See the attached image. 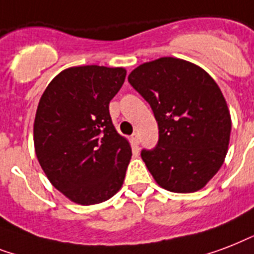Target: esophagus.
<instances>
[{
	"mask_svg": "<svg viewBox=\"0 0 254 254\" xmlns=\"http://www.w3.org/2000/svg\"><path fill=\"white\" fill-rule=\"evenodd\" d=\"M132 140H133V143H135V144H139V143H140V139H139V133H132Z\"/></svg>",
	"mask_w": 254,
	"mask_h": 254,
	"instance_id": "34e87169",
	"label": "esophagus"
}]
</instances>
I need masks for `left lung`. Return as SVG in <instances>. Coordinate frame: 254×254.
<instances>
[{
	"label": "left lung",
	"mask_w": 254,
	"mask_h": 254,
	"mask_svg": "<svg viewBox=\"0 0 254 254\" xmlns=\"http://www.w3.org/2000/svg\"><path fill=\"white\" fill-rule=\"evenodd\" d=\"M128 82L158 122V144L140 152L156 183L178 193L202 188L223 166L231 136L217 83L196 64L171 57L140 64Z\"/></svg>",
	"instance_id": "left-lung-1"
}]
</instances>
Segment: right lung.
Segmentation results:
<instances>
[{
	"mask_svg": "<svg viewBox=\"0 0 254 254\" xmlns=\"http://www.w3.org/2000/svg\"><path fill=\"white\" fill-rule=\"evenodd\" d=\"M125 78L122 67L67 68L39 100L34 121L39 164L57 190L82 205L109 200L125 180L132 152L109 110Z\"/></svg>",
	"mask_w": 254,
	"mask_h": 254,
	"instance_id": "obj_1",
	"label": "right lung"
}]
</instances>
